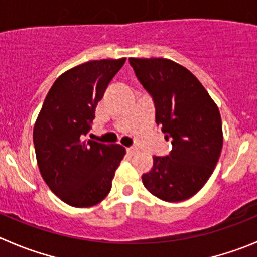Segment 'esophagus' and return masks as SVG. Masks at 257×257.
<instances>
[{
    "mask_svg": "<svg viewBox=\"0 0 257 257\" xmlns=\"http://www.w3.org/2000/svg\"><path fill=\"white\" fill-rule=\"evenodd\" d=\"M137 148L136 147H129V148H126V153H128V155H134V153L137 152Z\"/></svg>",
    "mask_w": 257,
    "mask_h": 257,
    "instance_id": "esophagus-1",
    "label": "esophagus"
}]
</instances>
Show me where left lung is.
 I'll return each mask as SVG.
<instances>
[{
    "mask_svg": "<svg viewBox=\"0 0 257 257\" xmlns=\"http://www.w3.org/2000/svg\"><path fill=\"white\" fill-rule=\"evenodd\" d=\"M129 63L152 97L156 124L172 145L167 156L153 157L143 185L165 201L186 200L205 185L219 160V110L185 67L164 58H129Z\"/></svg>",
    "mask_w": 257,
    "mask_h": 257,
    "instance_id": "obj_1",
    "label": "left lung"
}]
</instances>
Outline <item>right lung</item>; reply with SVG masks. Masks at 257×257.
Segmentation results:
<instances>
[{
    "instance_id": "add662e5",
    "label": "right lung",
    "mask_w": 257,
    "mask_h": 257,
    "mask_svg": "<svg viewBox=\"0 0 257 257\" xmlns=\"http://www.w3.org/2000/svg\"><path fill=\"white\" fill-rule=\"evenodd\" d=\"M124 63L125 58L91 61L64 72L50 87L35 123L40 174L50 190L72 207L100 203L125 155L120 145L83 141L96 105Z\"/></svg>"
}]
</instances>
